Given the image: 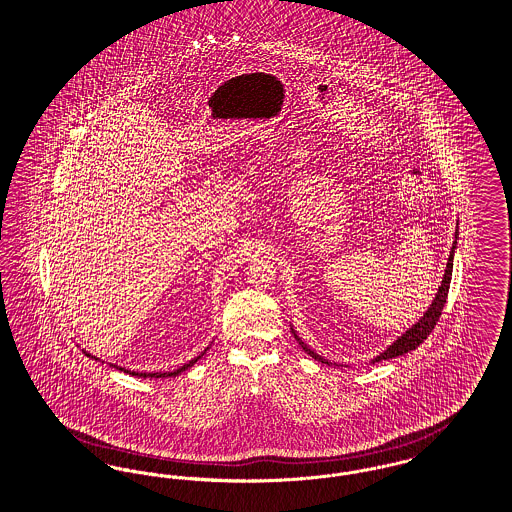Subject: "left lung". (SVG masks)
Returning <instances> with one entry per match:
<instances>
[{"mask_svg": "<svg viewBox=\"0 0 512 512\" xmlns=\"http://www.w3.org/2000/svg\"><path fill=\"white\" fill-rule=\"evenodd\" d=\"M456 236H458V230H456L454 238H456ZM454 249H456V240L452 241L451 255H449V261H447V269H445V274H443L441 286H439V290H437L435 298L431 301V305H429V307H427V311L423 313V317H420V321H418L416 325H412V327H410L408 331L404 332L402 336H398V338L392 342L391 346H389L385 352H381L379 356H375V358L371 360V363H375V361L392 360V358H398V356H402V354H408V352L416 350V348L420 346L421 342L429 336V332L435 329V325H437V321H439V317H441V313H443V307H445V303H447L449 288H451ZM292 332H294L296 340L300 342L301 348H303L311 358H315V360H319L321 363H329V365H331V361L325 360L323 356H319L317 352H313V350H311V348L301 340L300 336L296 334L294 329H292Z\"/></svg>", "mask_w": 512, "mask_h": 512, "instance_id": "left-lung-1", "label": "left lung"}]
</instances>
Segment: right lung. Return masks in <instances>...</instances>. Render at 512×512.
Instances as JSON below:
<instances>
[{
	"mask_svg": "<svg viewBox=\"0 0 512 512\" xmlns=\"http://www.w3.org/2000/svg\"><path fill=\"white\" fill-rule=\"evenodd\" d=\"M207 350H209V348H207ZM207 350H205V352H201V354H199V356H197L195 360H191L189 361V363L181 365V367H178L176 371H168V373H137V371H131V369H123V367H120V365H114V363H110V365H112V367H116V369H120V371H125V373H129V375H135V377H151V379L152 377H156V379H158V377H178V375H180V373H183L185 369L193 367V363H195V361L201 360V358H203V356L207 354ZM83 352H85V350H83ZM85 354H87L89 358H94V356H91L89 352H85ZM94 360H98V358H94Z\"/></svg>",
	"mask_w": 512,
	"mask_h": 512,
	"instance_id": "1",
	"label": "right lung"
}]
</instances>
